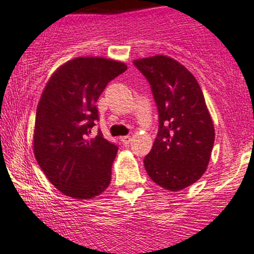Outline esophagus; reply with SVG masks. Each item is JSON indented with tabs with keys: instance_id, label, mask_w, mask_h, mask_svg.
<instances>
[{
	"instance_id": "1",
	"label": "esophagus",
	"mask_w": 254,
	"mask_h": 254,
	"mask_svg": "<svg viewBox=\"0 0 254 254\" xmlns=\"http://www.w3.org/2000/svg\"><path fill=\"white\" fill-rule=\"evenodd\" d=\"M120 140H121V141H122V144H125V145H128V144H129L130 141H132V136H129V135H125V136H121Z\"/></svg>"
}]
</instances>
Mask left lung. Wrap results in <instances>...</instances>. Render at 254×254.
Here are the masks:
<instances>
[{
    "label": "left lung",
    "mask_w": 254,
    "mask_h": 254,
    "mask_svg": "<svg viewBox=\"0 0 254 254\" xmlns=\"http://www.w3.org/2000/svg\"><path fill=\"white\" fill-rule=\"evenodd\" d=\"M151 86L158 109V133L144 165L151 180L170 191L202 177L215 140L213 121L197 80L165 56L134 61Z\"/></svg>",
    "instance_id": "8db88e82"
}]
</instances>
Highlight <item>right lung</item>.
<instances>
[{
	"mask_svg": "<svg viewBox=\"0 0 254 254\" xmlns=\"http://www.w3.org/2000/svg\"><path fill=\"white\" fill-rule=\"evenodd\" d=\"M124 63L76 58L65 63L45 86L35 115L34 154L46 177L73 198H91L107 189L119 147L97 135L96 102L110 80L124 73Z\"/></svg>",
	"mask_w": 254,
	"mask_h": 254,
	"instance_id": "right-lung-1",
	"label": "right lung"
}]
</instances>
